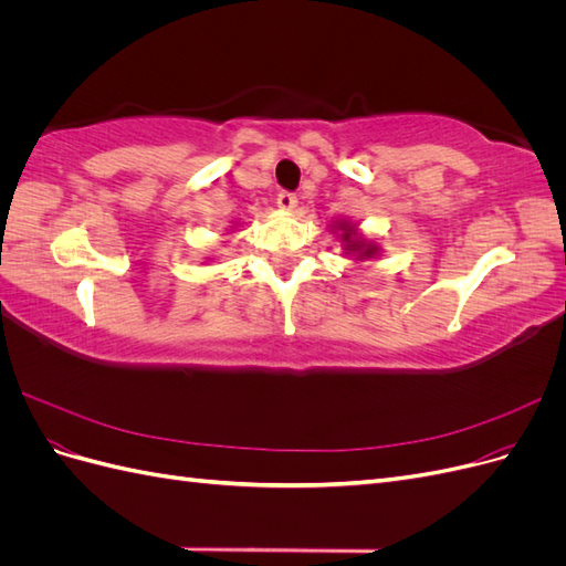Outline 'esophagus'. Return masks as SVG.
I'll use <instances>...</instances> for the list:
<instances>
[{
    "mask_svg": "<svg viewBox=\"0 0 566 566\" xmlns=\"http://www.w3.org/2000/svg\"><path fill=\"white\" fill-rule=\"evenodd\" d=\"M276 202H279V208H281V210H293L295 205H297V196H295V193H290V191H279Z\"/></svg>",
    "mask_w": 566,
    "mask_h": 566,
    "instance_id": "obj_1",
    "label": "esophagus"
}]
</instances>
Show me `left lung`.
Instances as JSON below:
<instances>
[{"label": "left lung", "mask_w": 566, "mask_h": 566, "mask_svg": "<svg viewBox=\"0 0 566 566\" xmlns=\"http://www.w3.org/2000/svg\"><path fill=\"white\" fill-rule=\"evenodd\" d=\"M345 241H347V238H345Z\"/></svg>", "instance_id": "left-lung-1"}]
</instances>
